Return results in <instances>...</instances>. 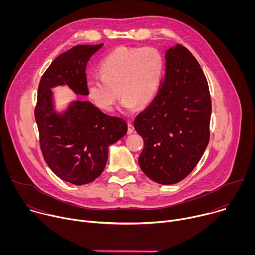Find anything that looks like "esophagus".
<instances>
[{"label": "esophagus", "instance_id": "34e87169", "mask_svg": "<svg viewBox=\"0 0 255 255\" xmlns=\"http://www.w3.org/2000/svg\"><path fill=\"white\" fill-rule=\"evenodd\" d=\"M134 132V126L132 125V123L129 121L128 122V131H127V133L128 134H132Z\"/></svg>", "mask_w": 255, "mask_h": 255}]
</instances>
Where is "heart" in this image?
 <instances>
[{
  "label": "heart",
  "instance_id": "obj_1",
  "mask_svg": "<svg viewBox=\"0 0 255 255\" xmlns=\"http://www.w3.org/2000/svg\"><path fill=\"white\" fill-rule=\"evenodd\" d=\"M163 69L164 60L156 48L120 46L102 60L101 77L88 81V96L100 110L111 112L120 94L123 96L121 108L132 111L138 105L152 102L159 90Z\"/></svg>",
  "mask_w": 255,
  "mask_h": 255
}]
</instances>
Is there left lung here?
I'll use <instances>...</instances> for the list:
<instances>
[{
    "label": "left lung",
    "instance_id": "obj_1",
    "mask_svg": "<svg viewBox=\"0 0 255 255\" xmlns=\"http://www.w3.org/2000/svg\"><path fill=\"white\" fill-rule=\"evenodd\" d=\"M209 86L195 56L180 44L165 51V76L151 104L134 120L144 148L142 171L161 185L176 184L201 159L210 139Z\"/></svg>",
    "mask_w": 255,
    "mask_h": 255
}]
</instances>
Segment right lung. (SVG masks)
Wrapping results in <instances>:
<instances>
[{"label":"right lung","instance_id":"right-lung-1","mask_svg":"<svg viewBox=\"0 0 255 255\" xmlns=\"http://www.w3.org/2000/svg\"><path fill=\"white\" fill-rule=\"evenodd\" d=\"M103 45H77L60 54L38 87L34 114L42 155L58 177L77 186L91 183L103 172L108 148L127 133V123L84 100L72 101L65 111L57 112L51 89L67 86L77 95L88 96L87 63Z\"/></svg>","mask_w":255,"mask_h":255}]
</instances>
